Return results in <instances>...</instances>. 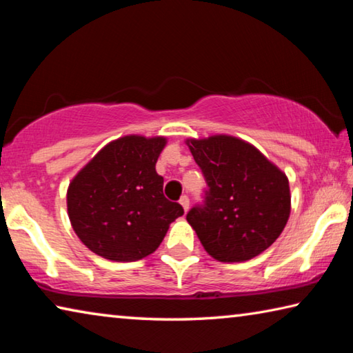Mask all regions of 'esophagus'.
I'll return each instance as SVG.
<instances>
[{"instance_id": "esophagus-1", "label": "esophagus", "mask_w": 353, "mask_h": 353, "mask_svg": "<svg viewBox=\"0 0 353 353\" xmlns=\"http://www.w3.org/2000/svg\"><path fill=\"white\" fill-rule=\"evenodd\" d=\"M179 202H181V205L183 207V210L187 212V210H188V207H190V199H188V196H187V194L181 196V199H179Z\"/></svg>"}]
</instances>
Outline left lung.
<instances>
[{
	"instance_id": "obj_1",
	"label": "left lung",
	"mask_w": 353,
	"mask_h": 353,
	"mask_svg": "<svg viewBox=\"0 0 353 353\" xmlns=\"http://www.w3.org/2000/svg\"><path fill=\"white\" fill-rule=\"evenodd\" d=\"M190 151L205 188L187 221L207 252L236 263L270 248L290 216V185L283 172L235 137L190 140Z\"/></svg>"
}]
</instances>
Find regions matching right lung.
<instances>
[{"instance_id":"add662e5","label":"right lung","mask_w":353,"mask_h":353,"mask_svg":"<svg viewBox=\"0 0 353 353\" xmlns=\"http://www.w3.org/2000/svg\"><path fill=\"white\" fill-rule=\"evenodd\" d=\"M166 140L129 135L94 155L70 183L68 216L92 252L137 261L160 246L183 208L163 194L155 163Z\"/></svg>"}]
</instances>
